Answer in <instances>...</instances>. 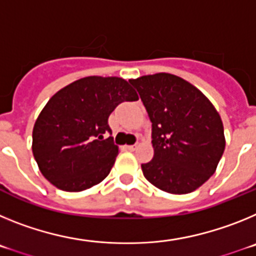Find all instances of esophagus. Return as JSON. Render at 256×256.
<instances>
[{
  "label": "esophagus",
  "instance_id": "1",
  "mask_svg": "<svg viewBox=\"0 0 256 256\" xmlns=\"http://www.w3.org/2000/svg\"><path fill=\"white\" fill-rule=\"evenodd\" d=\"M126 148L130 151H134L137 148V144H130V146H126Z\"/></svg>",
  "mask_w": 256,
  "mask_h": 256
}]
</instances>
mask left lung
<instances>
[{
	"instance_id": "obj_1",
	"label": "left lung",
	"mask_w": 256,
	"mask_h": 256,
	"mask_svg": "<svg viewBox=\"0 0 256 256\" xmlns=\"http://www.w3.org/2000/svg\"><path fill=\"white\" fill-rule=\"evenodd\" d=\"M152 124L154 158L144 178L162 191L183 195L204 184L224 152L223 123L201 91L184 79L158 73L130 79Z\"/></svg>"
}]
</instances>
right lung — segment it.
I'll return each mask as SVG.
<instances>
[{
	"label": "right lung",
	"mask_w": 256,
	"mask_h": 256,
	"mask_svg": "<svg viewBox=\"0 0 256 256\" xmlns=\"http://www.w3.org/2000/svg\"><path fill=\"white\" fill-rule=\"evenodd\" d=\"M118 76H86L48 100L33 128L32 150L40 173L58 188L79 192L108 177L119 154L108 119L124 101H137Z\"/></svg>",
	"instance_id": "add662e5"
}]
</instances>
